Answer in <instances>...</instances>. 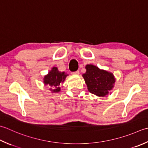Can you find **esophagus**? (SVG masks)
<instances>
[{"instance_id": "obj_1", "label": "esophagus", "mask_w": 148, "mask_h": 148, "mask_svg": "<svg viewBox=\"0 0 148 148\" xmlns=\"http://www.w3.org/2000/svg\"><path fill=\"white\" fill-rule=\"evenodd\" d=\"M72 74H75V75H78V74H79V71H76V72H72Z\"/></svg>"}]
</instances>
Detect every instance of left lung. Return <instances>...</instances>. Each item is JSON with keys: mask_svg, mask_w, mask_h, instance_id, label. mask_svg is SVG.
<instances>
[{"mask_svg": "<svg viewBox=\"0 0 148 148\" xmlns=\"http://www.w3.org/2000/svg\"><path fill=\"white\" fill-rule=\"evenodd\" d=\"M86 72L83 74L88 91L99 97L108 95L114 86L115 79L114 74L101 70L93 65H86Z\"/></svg>", "mask_w": 148, "mask_h": 148, "instance_id": "obj_1", "label": "left lung"}]
</instances>
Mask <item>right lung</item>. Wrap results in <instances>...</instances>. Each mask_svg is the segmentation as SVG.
I'll use <instances>...</instances> for the list:
<instances>
[{
	"instance_id": "right-lung-1",
	"label": "right lung",
	"mask_w": 148,
	"mask_h": 148,
	"mask_svg": "<svg viewBox=\"0 0 148 148\" xmlns=\"http://www.w3.org/2000/svg\"><path fill=\"white\" fill-rule=\"evenodd\" d=\"M68 74L65 73V72H60L57 67H53L51 71L44 76L43 83L45 85L53 87V88L49 89L53 93L59 92L61 90L60 87V84L64 82Z\"/></svg>"
}]
</instances>
